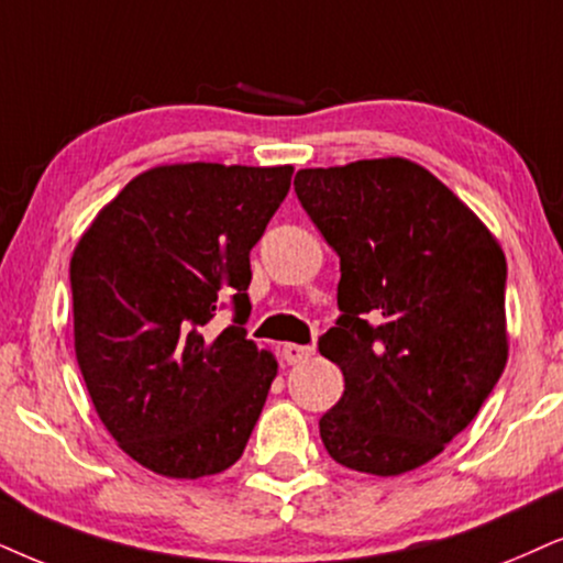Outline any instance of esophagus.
<instances>
[{
  "label": "esophagus",
  "mask_w": 563,
  "mask_h": 563,
  "mask_svg": "<svg viewBox=\"0 0 563 563\" xmlns=\"http://www.w3.org/2000/svg\"><path fill=\"white\" fill-rule=\"evenodd\" d=\"M311 353H314V347H309V345H296V343L283 345V358H286V364H290V366L309 361Z\"/></svg>",
  "instance_id": "esophagus-1"
}]
</instances>
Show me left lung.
Segmentation results:
<instances>
[{"label":"left lung","mask_w":563,"mask_h":563,"mask_svg":"<svg viewBox=\"0 0 563 563\" xmlns=\"http://www.w3.org/2000/svg\"><path fill=\"white\" fill-rule=\"evenodd\" d=\"M294 187L340 257L343 314L319 353L345 393L319 418L324 450L382 478L416 471L467 429L507 366L499 239L400 155L303 168Z\"/></svg>","instance_id":"left-lung-1"}]
</instances>
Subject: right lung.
<instances>
[{
    "mask_svg": "<svg viewBox=\"0 0 563 563\" xmlns=\"http://www.w3.org/2000/svg\"><path fill=\"white\" fill-rule=\"evenodd\" d=\"M294 166L161 163L106 202L77 241L75 355L119 450L163 478L197 481L241 454L277 361L246 340L249 252ZM231 297L234 324L211 319Z\"/></svg>",
    "mask_w": 563,
    "mask_h": 563,
    "instance_id": "1",
    "label": "right lung"
}]
</instances>
